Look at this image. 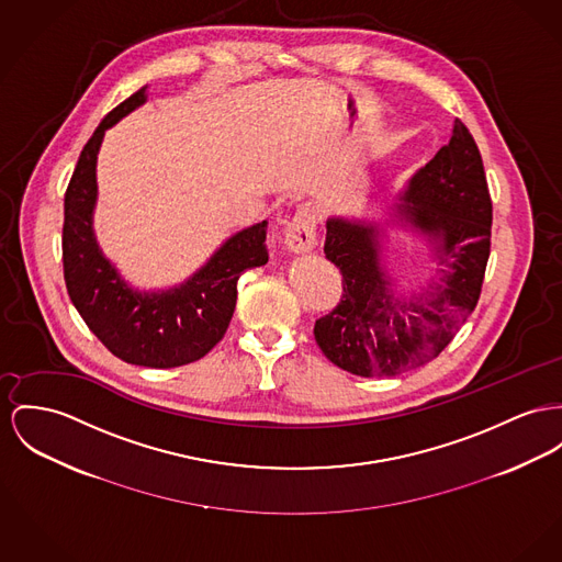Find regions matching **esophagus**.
<instances>
[{
    "instance_id": "obj_1",
    "label": "esophagus",
    "mask_w": 562,
    "mask_h": 562,
    "mask_svg": "<svg viewBox=\"0 0 562 562\" xmlns=\"http://www.w3.org/2000/svg\"><path fill=\"white\" fill-rule=\"evenodd\" d=\"M315 211L311 206H300L296 215L290 220V224L283 229V243L290 251L294 254H304L311 251L317 243V234H315Z\"/></svg>"
}]
</instances>
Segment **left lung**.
Instances as JSON below:
<instances>
[{
  "label": "left lung",
  "instance_id": "1",
  "mask_svg": "<svg viewBox=\"0 0 562 562\" xmlns=\"http://www.w3.org/2000/svg\"><path fill=\"white\" fill-rule=\"evenodd\" d=\"M403 200L401 222L424 234L446 266L441 283L419 299L390 292L376 225L340 217L326 224L324 254L342 274V296L313 335L347 373L392 376L424 367L448 347L482 294L492 200L482 155L460 119L448 145L413 175Z\"/></svg>",
  "mask_w": 562,
  "mask_h": 562
}]
</instances>
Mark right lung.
I'll return each instance as SVG.
<instances>
[{"label":"right lung","instance_id":"obj_1","mask_svg":"<svg viewBox=\"0 0 562 562\" xmlns=\"http://www.w3.org/2000/svg\"><path fill=\"white\" fill-rule=\"evenodd\" d=\"M145 89L106 114L80 150L64 200V279L76 311L111 353L136 367L175 369L204 358L224 338L238 277L268 262V222L236 232L179 288L136 292L119 277L93 234L95 164L104 132L147 102Z\"/></svg>","mask_w":562,"mask_h":562}]
</instances>
